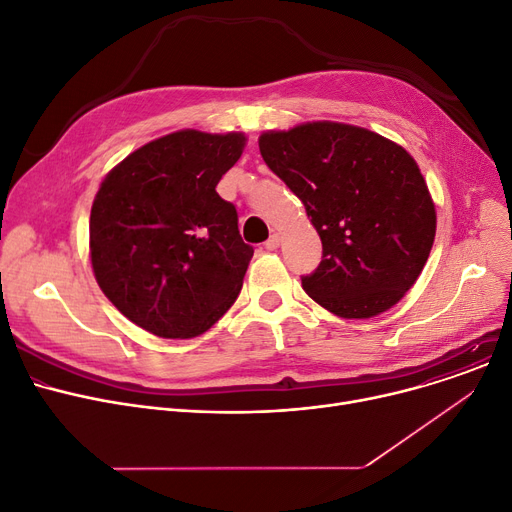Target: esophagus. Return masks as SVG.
<instances>
[{
	"instance_id": "esophagus-1",
	"label": "esophagus",
	"mask_w": 512,
	"mask_h": 512,
	"mask_svg": "<svg viewBox=\"0 0 512 512\" xmlns=\"http://www.w3.org/2000/svg\"><path fill=\"white\" fill-rule=\"evenodd\" d=\"M266 250H277L279 246H281V237H279V233H273V235H270L268 239H266Z\"/></svg>"
}]
</instances>
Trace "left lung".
Masks as SVG:
<instances>
[{"instance_id": "1", "label": "left lung", "mask_w": 512, "mask_h": 512, "mask_svg": "<svg viewBox=\"0 0 512 512\" xmlns=\"http://www.w3.org/2000/svg\"><path fill=\"white\" fill-rule=\"evenodd\" d=\"M270 171L302 200L322 262L302 279L341 318H372L399 304L428 262L436 206L415 159L372 130L308 122L258 138Z\"/></svg>"}]
</instances>
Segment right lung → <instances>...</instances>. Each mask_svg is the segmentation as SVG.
<instances>
[{
    "instance_id": "right-lung-1",
    "label": "right lung",
    "mask_w": 512,
    "mask_h": 512,
    "mask_svg": "<svg viewBox=\"0 0 512 512\" xmlns=\"http://www.w3.org/2000/svg\"><path fill=\"white\" fill-rule=\"evenodd\" d=\"M246 140L179 130L136 148L101 182L90 264L109 302L148 333L198 337L242 291L254 250L217 184Z\"/></svg>"
}]
</instances>
